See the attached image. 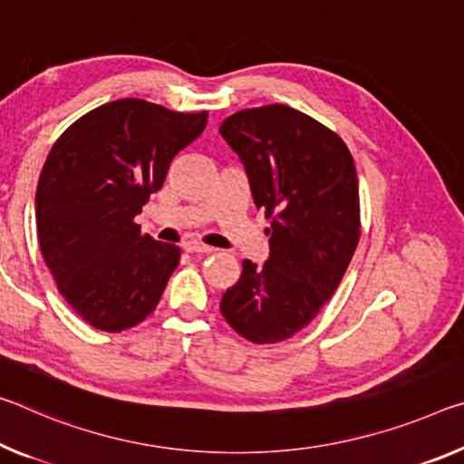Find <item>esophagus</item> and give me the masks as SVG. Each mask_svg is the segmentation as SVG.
I'll return each instance as SVG.
<instances>
[{
    "label": "esophagus",
    "instance_id": "obj_1",
    "mask_svg": "<svg viewBox=\"0 0 464 464\" xmlns=\"http://www.w3.org/2000/svg\"><path fill=\"white\" fill-rule=\"evenodd\" d=\"M181 247L186 249V252H189V254H212V252H215V247H210V246H206V244H200V241H196V239L183 241Z\"/></svg>",
    "mask_w": 464,
    "mask_h": 464
}]
</instances>
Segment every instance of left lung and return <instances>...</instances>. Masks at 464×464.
<instances>
[{
  "mask_svg": "<svg viewBox=\"0 0 464 464\" xmlns=\"http://www.w3.org/2000/svg\"><path fill=\"white\" fill-rule=\"evenodd\" d=\"M218 131L246 169L256 208L270 218L266 262L244 260L220 312L247 341H285L318 315L355 254V163L334 131L286 105L244 109Z\"/></svg>",
  "mask_w": 464,
  "mask_h": 464,
  "instance_id": "8db88e82",
  "label": "left lung"
}]
</instances>
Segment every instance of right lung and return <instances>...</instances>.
Instances as JSON below:
<instances>
[{"mask_svg":"<svg viewBox=\"0 0 464 464\" xmlns=\"http://www.w3.org/2000/svg\"><path fill=\"white\" fill-rule=\"evenodd\" d=\"M206 121V111L120 99L80 117L51 149L34 200L41 252L92 328L121 333L157 307L179 247L142 235L134 218Z\"/></svg>","mask_w":464,"mask_h":464,"instance_id":"1","label":"right lung"}]
</instances>
